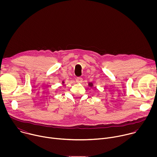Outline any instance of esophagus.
Wrapping results in <instances>:
<instances>
[{
    "instance_id": "34e87169",
    "label": "esophagus",
    "mask_w": 157,
    "mask_h": 157,
    "mask_svg": "<svg viewBox=\"0 0 157 157\" xmlns=\"http://www.w3.org/2000/svg\"><path fill=\"white\" fill-rule=\"evenodd\" d=\"M76 82H78V83H81V82H82V78L81 77H78L76 78Z\"/></svg>"
}]
</instances>
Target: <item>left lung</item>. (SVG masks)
<instances>
[{
    "label": "left lung",
    "mask_w": 157,
    "mask_h": 157,
    "mask_svg": "<svg viewBox=\"0 0 157 157\" xmlns=\"http://www.w3.org/2000/svg\"><path fill=\"white\" fill-rule=\"evenodd\" d=\"M90 85H91V84H90ZM91 86H92V85H91Z\"/></svg>",
    "instance_id": "1"
}]
</instances>
